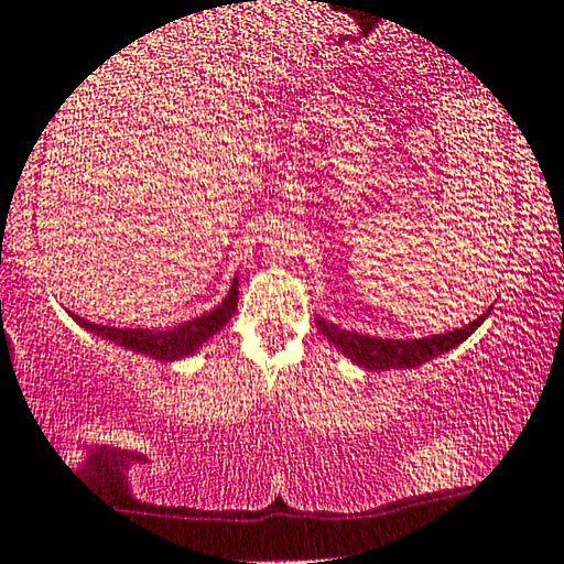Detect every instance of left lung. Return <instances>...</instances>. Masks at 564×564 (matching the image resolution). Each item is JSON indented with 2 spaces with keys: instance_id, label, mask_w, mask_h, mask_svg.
<instances>
[{
  "instance_id": "1",
  "label": "left lung",
  "mask_w": 564,
  "mask_h": 564,
  "mask_svg": "<svg viewBox=\"0 0 564 564\" xmlns=\"http://www.w3.org/2000/svg\"><path fill=\"white\" fill-rule=\"evenodd\" d=\"M488 312L478 316V319L465 324L463 329L444 332V335L424 337V339H378V337H365L358 332L339 329L335 324L319 319L322 335L329 339L332 345H337L347 358L362 365L365 370H391V368H416L426 360L437 358V355L457 347L463 339L473 335L486 319Z\"/></svg>"
}]
</instances>
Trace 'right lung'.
I'll use <instances>...</instances> for the list:
<instances>
[{"label": "right lung", "instance_id": "right-lung-1", "mask_svg": "<svg viewBox=\"0 0 564 564\" xmlns=\"http://www.w3.org/2000/svg\"><path fill=\"white\" fill-rule=\"evenodd\" d=\"M237 306V281L229 289L227 299L221 301L217 308H212L209 314L196 316V319L178 324L173 329H117V327H101V324L86 322L82 316L74 314V319L86 327L94 335H101L112 343L127 347V350L150 355L155 360H178L199 350L204 339H209L214 332H219L229 322V316L235 314Z\"/></svg>", "mask_w": 564, "mask_h": 564}]
</instances>
